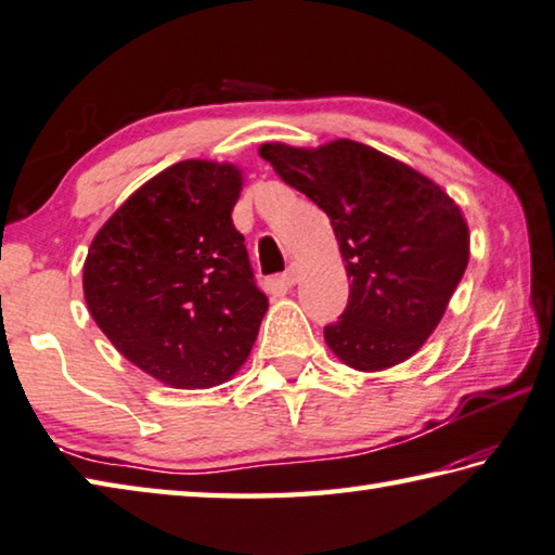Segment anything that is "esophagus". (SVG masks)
<instances>
[{
  "mask_svg": "<svg viewBox=\"0 0 555 555\" xmlns=\"http://www.w3.org/2000/svg\"><path fill=\"white\" fill-rule=\"evenodd\" d=\"M298 276H300V267L298 264H291L284 274H281V281H284V286H296L298 284Z\"/></svg>",
  "mask_w": 555,
  "mask_h": 555,
  "instance_id": "34e87169",
  "label": "esophagus"
}]
</instances>
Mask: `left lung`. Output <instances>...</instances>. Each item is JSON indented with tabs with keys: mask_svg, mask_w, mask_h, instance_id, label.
Here are the masks:
<instances>
[{
	"mask_svg": "<svg viewBox=\"0 0 555 555\" xmlns=\"http://www.w3.org/2000/svg\"><path fill=\"white\" fill-rule=\"evenodd\" d=\"M259 156L330 216L349 306L324 327L344 365L379 373L409 361L442 320L469 264V225L438 182L353 139L306 149L267 141Z\"/></svg>",
	"mask_w": 555,
	"mask_h": 555,
	"instance_id": "1",
	"label": "left lung"
}]
</instances>
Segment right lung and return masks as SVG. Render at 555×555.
<instances>
[{"label": "right lung", "instance_id": "right-lung-1", "mask_svg": "<svg viewBox=\"0 0 555 555\" xmlns=\"http://www.w3.org/2000/svg\"><path fill=\"white\" fill-rule=\"evenodd\" d=\"M241 190L235 163L180 160L129 194L86 255L91 318L129 363L168 387L228 383L269 308L231 219Z\"/></svg>", "mask_w": 555, "mask_h": 555}]
</instances>
